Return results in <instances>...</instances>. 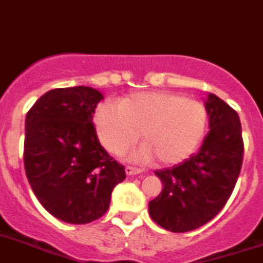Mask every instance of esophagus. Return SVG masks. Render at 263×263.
<instances>
[{
  "mask_svg": "<svg viewBox=\"0 0 263 263\" xmlns=\"http://www.w3.org/2000/svg\"><path fill=\"white\" fill-rule=\"evenodd\" d=\"M125 173H126L127 176H134V175H138V174H141L142 171H141L139 168H136V167L127 166L126 168H125Z\"/></svg>",
  "mask_w": 263,
  "mask_h": 263,
  "instance_id": "obj_1",
  "label": "esophagus"
}]
</instances>
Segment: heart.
Segmentation results:
<instances>
[{
    "instance_id": "obj_1",
    "label": "heart",
    "mask_w": 263,
    "mask_h": 263,
    "mask_svg": "<svg viewBox=\"0 0 263 263\" xmlns=\"http://www.w3.org/2000/svg\"><path fill=\"white\" fill-rule=\"evenodd\" d=\"M97 137L111 154H121L139 139L145 143L129 159L176 164L191 157L208 127V111L196 100L171 92H142L125 97L117 106L101 104L95 115Z\"/></svg>"
}]
</instances>
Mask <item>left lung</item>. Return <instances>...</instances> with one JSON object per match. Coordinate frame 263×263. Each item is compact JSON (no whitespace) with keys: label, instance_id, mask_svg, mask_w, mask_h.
Wrapping results in <instances>:
<instances>
[{"label":"left lung","instance_id":"1","mask_svg":"<svg viewBox=\"0 0 263 263\" xmlns=\"http://www.w3.org/2000/svg\"><path fill=\"white\" fill-rule=\"evenodd\" d=\"M205 103L210 132L196 154L158 170L163 190L148 203L152 218L167 231L184 233L212 220L233 192L243 157L237 111L213 93Z\"/></svg>","mask_w":263,"mask_h":263}]
</instances>
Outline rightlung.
I'll return each mask as SVG.
<instances>
[{"instance_id":"add662e5","label":"right lung","mask_w":263,"mask_h":263,"mask_svg":"<svg viewBox=\"0 0 263 263\" xmlns=\"http://www.w3.org/2000/svg\"><path fill=\"white\" fill-rule=\"evenodd\" d=\"M104 99L95 88H57L26 115L23 162L39 203L68 224H87L108 211L124 166L100 145L93 115Z\"/></svg>"}]
</instances>
